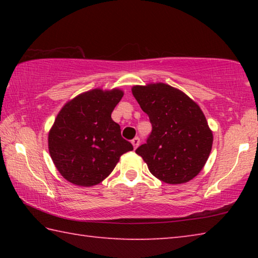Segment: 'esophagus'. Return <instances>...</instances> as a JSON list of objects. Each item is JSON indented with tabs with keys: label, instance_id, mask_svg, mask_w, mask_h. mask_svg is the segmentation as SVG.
Masks as SVG:
<instances>
[{
	"label": "esophagus",
	"instance_id": "1",
	"mask_svg": "<svg viewBox=\"0 0 258 258\" xmlns=\"http://www.w3.org/2000/svg\"><path fill=\"white\" fill-rule=\"evenodd\" d=\"M132 145H133V147H134V149H137V148L139 147V145H140V139L137 137V138H134L133 140H132Z\"/></svg>",
	"mask_w": 258,
	"mask_h": 258
}]
</instances>
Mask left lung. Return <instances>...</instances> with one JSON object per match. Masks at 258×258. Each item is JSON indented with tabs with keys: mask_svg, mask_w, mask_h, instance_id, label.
Listing matches in <instances>:
<instances>
[{
	"mask_svg": "<svg viewBox=\"0 0 258 258\" xmlns=\"http://www.w3.org/2000/svg\"><path fill=\"white\" fill-rule=\"evenodd\" d=\"M132 93L152 125L147 143L135 150L150 173L168 184L197 176L213 146V133L200 107L164 83L135 85Z\"/></svg>",
	"mask_w": 258,
	"mask_h": 258,
	"instance_id": "obj_1",
	"label": "left lung"
}]
</instances>
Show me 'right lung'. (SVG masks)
<instances>
[{"instance_id":"1","label":"right lung","mask_w":258,"mask_h":258,"mask_svg":"<svg viewBox=\"0 0 258 258\" xmlns=\"http://www.w3.org/2000/svg\"><path fill=\"white\" fill-rule=\"evenodd\" d=\"M119 89H94L61 108L49 132V151L56 169L68 182L92 186L102 182L120 156L133 150L121 138L111 112L123 98Z\"/></svg>"}]
</instances>
